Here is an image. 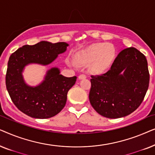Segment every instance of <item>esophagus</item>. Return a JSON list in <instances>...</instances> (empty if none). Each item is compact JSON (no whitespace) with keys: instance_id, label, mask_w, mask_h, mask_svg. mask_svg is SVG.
Wrapping results in <instances>:
<instances>
[{"instance_id":"esophagus-1","label":"esophagus","mask_w":155,"mask_h":155,"mask_svg":"<svg viewBox=\"0 0 155 155\" xmlns=\"http://www.w3.org/2000/svg\"><path fill=\"white\" fill-rule=\"evenodd\" d=\"M87 77L85 75H80L78 76V79L79 80H83V79H85Z\"/></svg>"}]
</instances>
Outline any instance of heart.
Returning <instances> with one entry per match:
<instances>
[{
    "label": "heart",
    "instance_id": "heart-1",
    "mask_svg": "<svg viewBox=\"0 0 155 155\" xmlns=\"http://www.w3.org/2000/svg\"><path fill=\"white\" fill-rule=\"evenodd\" d=\"M115 54V48L111 44H94L78 52L75 56L76 62L68 59L67 63L73 68H77L78 64L89 65V71L91 73L101 74L109 68Z\"/></svg>",
    "mask_w": 155,
    "mask_h": 155
}]
</instances>
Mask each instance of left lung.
Segmentation results:
<instances>
[{
	"label": "left lung",
	"mask_w": 155,
	"mask_h": 155,
	"mask_svg": "<svg viewBox=\"0 0 155 155\" xmlns=\"http://www.w3.org/2000/svg\"><path fill=\"white\" fill-rule=\"evenodd\" d=\"M90 81L89 99L95 111L106 118L124 117L138 108L147 91V59L135 48H125L109 71Z\"/></svg>",
	"instance_id": "1"
}]
</instances>
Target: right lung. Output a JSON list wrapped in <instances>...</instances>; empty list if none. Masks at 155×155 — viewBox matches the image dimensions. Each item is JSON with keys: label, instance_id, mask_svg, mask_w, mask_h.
Segmentation results:
<instances>
[{"label": "right lung", "instance_id": "add662e5", "mask_svg": "<svg viewBox=\"0 0 155 155\" xmlns=\"http://www.w3.org/2000/svg\"><path fill=\"white\" fill-rule=\"evenodd\" d=\"M68 44L41 41L35 45H25L11 54L8 63L6 87L17 108L30 117L48 118L58 114L65 107L67 94L77 77L67 78L60 69L52 67L44 80L35 86L25 82L23 73L27 65H50L58 55L66 51Z\"/></svg>", "mask_w": 155, "mask_h": 155}]
</instances>
